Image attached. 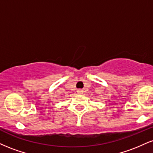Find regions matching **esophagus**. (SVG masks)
Instances as JSON below:
<instances>
[{
  "label": "esophagus",
  "mask_w": 153,
  "mask_h": 153,
  "mask_svg": "<svg viewBox=\"0 0 153 153\" xmlns=\"http://www.w3.org/2000/svg\"><path fill=\"white\" fill-rule=\"evenodd\" d=\"M77 93H78V94H82V93H83V91H82V89H78L77 90Z\"/></svg>",
  "instance_id": "34e87169"
}]
</instances>
